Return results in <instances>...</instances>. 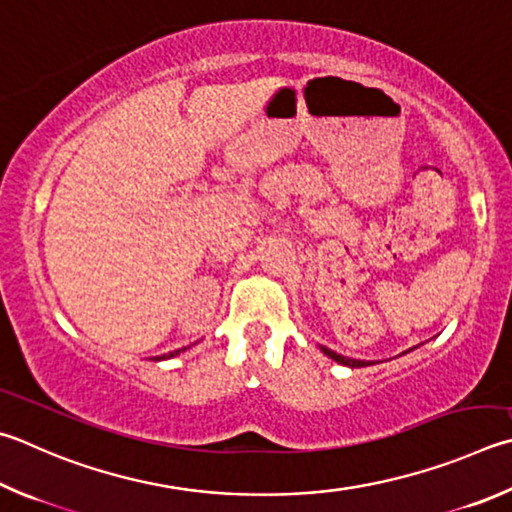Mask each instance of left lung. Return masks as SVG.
Masks as SVG:
<instances>
[{"label": "left lung", "instance_id": "obj_1", "mask_svg": "<svg viewBox=\"0 0 512 512\" xmlns=\"http://www.w3.org/2000/svg\"><path fill=\"white\" fill-rule=\"evenodd\" d=\"M412 349H416V347H412ZM412 349H410V351H412ZM320 351L324 353V356H329L331 360H336L338 365H345V367H351V369L374 365V362H371V360H356V358H347V356H342V353H336V351H331L329 347H322V345H320ZM403 353H407V351H403Z\"/></svg>", "mask_w": 512, "mask_h": 512}]
</instances>
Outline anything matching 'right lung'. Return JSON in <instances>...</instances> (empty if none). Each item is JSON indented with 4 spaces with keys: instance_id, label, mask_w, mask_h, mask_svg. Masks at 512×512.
Returning a JSON list of instances; mask_svg holds the SVG:
<instances>
[{
    "instance_id": "obj_1",
    "label": "right lung",
    "mask_w": 512,
    "mask_h": 512,
    "mask_svg": "<svg viewBox=\"0 0 512 512\" xmlns=\"http://www.w3.org/2000/svg\"><path fill=\"white\" fill-rule=\"evenodd\" d=\"M188 347H183V349H176V351H170V353H165V356H161V358H156V360H165V358H174V356H179L181 351H185Z\"/></svg>"
}]
</instances>
